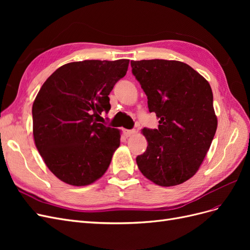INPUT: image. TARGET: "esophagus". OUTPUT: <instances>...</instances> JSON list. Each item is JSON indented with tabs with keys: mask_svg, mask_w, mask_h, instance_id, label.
Instances as JSON below:
<instances>
[{
	"mask_svg": "<svg viewBox=\"0 0 250 250\" xmlns=\"http://www.w3.org/2000/svg\"><path fill=\"white\" fill-rule=\"evenodd\" d=\"M134 132H135L134 130H128V129H124V130H123V133H124V135H125L126 138L131 137V135H132Z\"/></svg>",
	"mask_w": 250,
	"mask_h": 250,
	"instance_id": "esophagus-1",
	"label": "esophagus"
}]
</instances>
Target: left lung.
<instances>
[{
  "label": "left lung",
  "instance_id": "1",
  "mask_svg": "<svg viewBox=\"0 0 250 250\" xmlns=\"http://www.w3.org/2000/svg\"><path fill=\"white\" fill-rule=\"evenodd\" d=\"M131 67L149 111L160 119L157 129L142 130L148 146L137 157L138 167L155 185L183 184L198 171L216 133L209 83L177 60H132Z\"/></svg>",
  "mask_w": 250,
  "mask_h": 250
}]
</instances>
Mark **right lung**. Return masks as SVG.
<instances>
[{"mask_svg":"<svg viewBox=\"0 0 250 250\" xmlns=\"http://www.w3.org/2000/svg\"><path fill=\"white\" fill-rule=\"evenodd\" d=\"M129 59L66 63L44 81L32 106L35 146L63 183L83 187L103 176L120 146V130L100 123L109 93Z\"/></svg>","mask_w":250,"mask_h":250,"instance_id":"right-lung-1","label":"right lung"}]
</instances>
